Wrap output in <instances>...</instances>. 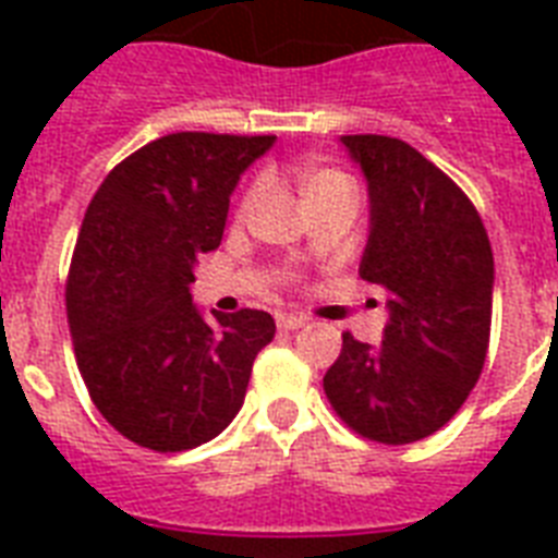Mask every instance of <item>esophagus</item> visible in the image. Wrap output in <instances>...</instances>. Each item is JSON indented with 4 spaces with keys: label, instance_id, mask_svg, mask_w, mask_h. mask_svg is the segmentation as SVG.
Masks as SVG:
<instances>
[{
    "label": "esophagus",
    "instance_id": "esophagus-1",
    "mask_svg": "<svg viewBox=\"0 0 558 558\" xmlns=\"http://www.w3.org/2000/svg\"><path fill=\"white\" fill-rule=\"evenodd\" d=\"M278 327H280V330H301V327H306V318H304V315L280 313L278 315Z\"/></svg>",
    "mask_w": 558,
    "mask_h": 558
}]
</instances>
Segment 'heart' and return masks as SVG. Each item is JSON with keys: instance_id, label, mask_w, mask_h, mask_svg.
<instances>
[{"instance_id": "b5f03b06", "label": "heart", "mask_w": 558, "mask_h": 558, "mask_svg": "<svg viewBox=\"0 0 558 558\" xmlns=\"http://www.w3.org/2000/svg\"><path fill=\"white\" fill-rule=\"evenodd\" d=\"M339 182H348V177L344 173H339V170H306L304 179H301V193L304 196H310V193H318L324 191V187H330V185H339ZM257 196H260V187L254 185L252 191L245 193L243 202H240V217H248L252 214V208L257 205Z\"/></svg>"}]
</instances>
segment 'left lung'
<instances>
[{"mask_svg": "<svg viewBox=\"0 0 558 558\" xmlns=\"http://www.w3.org/2000/svg\"><path fill=\"white\" fill-rule=\"evenodd\" d=\"M367 179L359 275L385 289L381 344L341 339L324 376L336 414L367 440L405 446L449 423L484 371L495 263L469 196L411 144L341 135Z\"/></svg>", "mask_w": 558, "mask_h": 558, "instance_id": "1", "label": "left lung"}]
</instances>
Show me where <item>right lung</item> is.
Instances as JSON below:
<instances>
[{
	"mask_svg": "<svg viewBox=\"0 0 558 558\" xmlns=\"http://www.w3.org/2000/svg\"><path fill=\"white\" fill-rule=\"evenodd\" d=\"M275 135L173 133L112 168L92 196L65 283L81 376L112 428L153 451L214 440L243 408L263 310L193 304L196 257L222 240L228 202Z\"/></svg>",
	"mask_w": 558,
	"mask_h": 558,
	"instance_id": "right-lung-1",
	"label": "right lung"
}]
</instances>
